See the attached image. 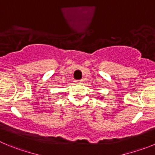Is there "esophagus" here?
<instances>
[{"label": "esophagus", "instance_id": "obj_1", "mask_svg": "<svg viewBox=\"0 0 155 155\" xmlns=\"http://www.w3.org/2000/svg\"><path fill=\"white\" fill-rule=\"evenodd\" d=\"M76 82H83V80H82V79H80V80H78V81H76Z\"/></svg>", "mask_w": 155, "mask_h": 155}]
</instances>
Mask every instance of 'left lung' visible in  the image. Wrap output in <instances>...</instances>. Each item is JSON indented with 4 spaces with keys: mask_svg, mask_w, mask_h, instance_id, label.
<instances>
[{
    "mask_svg": "<svg viewBox=\"0 0 155 155\" xmlns=\"http://www.w3.org/2000/svg\"><path fill=\"white\" fill-rule=\"evenodd\" d=\"M101 99H102V97H101Z\"/></svg>",
    "mask_w": 155,
    "mask_h": 155,
    "instance_id": "8db88e82",
    "label": "left lung"
}]
</instances>
